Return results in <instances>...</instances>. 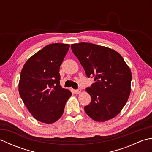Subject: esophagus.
<instances>
[{"instance_id":"esophagus-1","label":"esophagus","mask_w":152,"mask_h":152,"mask_svg":"<svg viewBox=\"0 0 152 152\" xmlns=\"http://www.w3.org/2000/svg\"><path fill=\"white\" fill-rule=\"evenodd\" d=\"M81 91H82L81 89H78L74 90V92H75V93H76V94H78V93H81Z\"/></svg>"}]
</instances>
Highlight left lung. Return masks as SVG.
Instances as JSON below:
<instances>
[{
  "instance_id": "1",
  "label": "left lung",
  "mask_w": 152,
  "mask_h": 152,
  "mask_svg": "<svg viewBox=\"0 0 152 152\" xmlns=\"http://www.w3.org/2000/svg\"><path fill=\"white\" fill-rule=\"evenodd\" d=\"M87 76L95 82L86 89L91 97L84 107L90 118L105 121L117 115L127 102L131 92V72L124 58L110 48L91 43L71 45Z\"/></svg>"
}]
</instances>
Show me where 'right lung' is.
<instances>
[{
  "mask_svg": "<svg viewBox=\"0 0 152 152\" xmlns=\"http://www.w3.org/2000/svg\"><path fill=\"white\" fill-rule=\"evenodd\" d=\"M69 44L47 45L30 57L20 74L19 93L33 117L52 124L62 116L67 100L72 95L60 86L59 68Z\"/></svg>",
  "mask_w": 152,
  "mask_h": 152,
  "instance_id": "obj_1",
  "label": "right lung"
}]
</instances>
